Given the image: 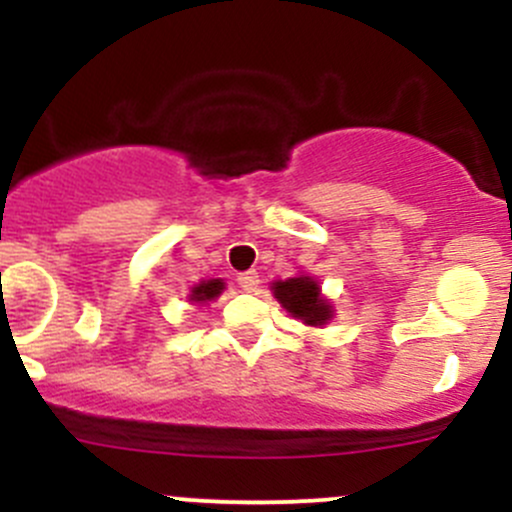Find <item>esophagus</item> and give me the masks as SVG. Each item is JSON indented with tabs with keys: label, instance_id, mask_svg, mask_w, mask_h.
I'll return each mask as SVG.
<instances>
[{
	"label": "esophagus",
	"instance_id": "obj_1",
	"mask_svg": "<svg viewBox=\"0 0 512 512\" xmlns=\"http://www.w3.org/2000/svg\"><path fill=\"white\" fill-rule=\"evenodd\" d=\"M238 284H240V289H243V291H255L257 284H260V274H257L255 269L238 274Z\"/></svg>",
	"mask_w": 512,
	"mask_h": 512
}]
</instances>
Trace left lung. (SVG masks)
Here are the masks:
<instances>
[{
  "mask_svg": "<svg viewBox=\"0 0 512 512\" xmlns=\"http://www.w3.org/2000/svg\"><path fill=\"white\" fill-rule=\"evenodd\" d=\"M272 293L281 308L308 327H325L334 317V305L320 289L315 276L296 274L272 281Z\"/></svg>",
  "mask_w": 512,
  "mask_h": 512,
  "instance_id": "obj_1",
  "label": "left lung"
}]
</instances>
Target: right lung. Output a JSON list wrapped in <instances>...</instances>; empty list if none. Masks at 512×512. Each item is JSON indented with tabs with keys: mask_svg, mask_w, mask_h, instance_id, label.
I'll use <instances>...</instances> for the list:
<instances>
[{
	"mask_svg": "<svg viewBox=\"0 0 512 512\" xmlns=\"http://www.w3.org/2000/svg\"><path fill=\"white\" fill-rule=\"evenodd\" d=\"M223 289H226V281L223 279H204L192 286L190 293H187V301L192 305H207L209 301H216Z\"/></svg>",
	"mask_w": 512,
	"mask_h": 512,
	"instance_id": "1",
	"label": "right lung"
}]
</instances>
